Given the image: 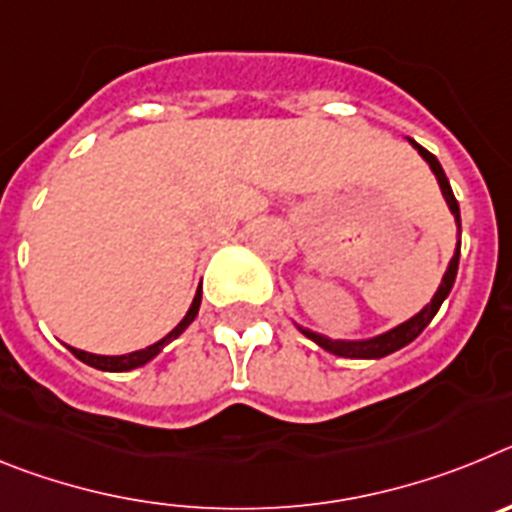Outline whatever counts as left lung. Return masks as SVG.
<instances>
[{
    "label": "left lung",
    "instance_id": "obj_1",
    "mask_svg": "<svg viewBox=\"0 0 512 512\" xmlns=\"http://www.w3.org/2000/svg\"><path fill=\"white\" fill-rule=\"evenodd\" d=\"M408 143L415 148V151L420 153V158H423L425 164H428V169L433 171V176H436L438 187H441L443 200H446V205H449L451 215H454V220H456V230H459V235H461L459 202H456L454 192H451V184H449V179H446V174H443L441 164H438V158L433 156L431 151H425L423 146H418L413 138H408ZM459 251H461V243L456 241L454 256H451L449 266H446V274H443L441 284H438L436 295L431 297V302H428L423 310L415 312L413 318L402 320L400 325H395V328H390V330H384V333H379V336L359 338V341H341V338H328V336H323V333H315V330L305 328V325L295 323V320H292V323H295V328L300 330L302 336H307L310 341L318 343V346L325 348L328 354L343 356V359H382V356L395 354V351H400L402 346L413 343L415 338L423 333V328L431 323L433 315L438 312V307L443 305V300L449 297L451 287H454V282H456V271H459Z\"/></svg>",
    "mask_w": 512,
    "mask_h": 512
}]
</instances>
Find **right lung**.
I'll return each instance as SVG.
<instances>
[{
	"label": "right lung",
	"instance_id": "right-lung-1",
	"mask_svg": "<svg viewBox=\"0 0 512 512\" xmlns=\"http://www.w3.org/2000/svg\"><path fill=\"white\" fill-rule=\"evenodd\" d=\"M200 305H202V284L197 287V292H194V300L192 305H189L187 315H184L179 323H176V328L171 330V333H166L161 341L151 343V346L140 348V351H133V354H122V356H102V354H89V351H81V348H71V354L76 356L79 361H84V364L94 366V369H102V372H130V369H138V366L148 364L151 359H156L161 351H164L166 343H171L174 338H179L184 333V330L192 325V320L197 318V312H200Z\"/></svg>",
	"mask_w": 512,
	"mask_h": 512
}]
</instances>
